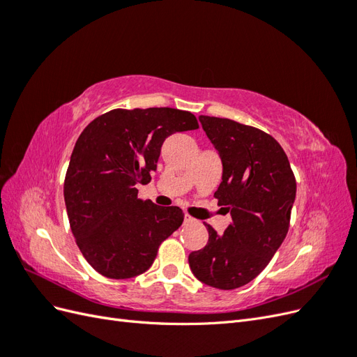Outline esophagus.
Wrapping results in <instances>:
<instances>
[{
	"label": "esophagus",
	"instance_id": "obj_1",
	"mask_svg": "<svg viewBox=\"0 0 357 357\" xmlns=\"http://www.w3.org/2000/svg\"><path fill=\"white\" fill-rule=\"evenodd\" d=\"M185 223L186 225H190V223H195V219L192 218V215H189V214H185Z\"/></svg>",
	"mask_w": 357,
	"mask_h": 357
}]
</instances>
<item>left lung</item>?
<instances>
[{
    "label": "left lung",
    "instance_id": "1",
    "mask_svg": "<svg viewBox=\"0 0 357 357\" xmlns=\"http://www.w3.org/2000/svg\"><path fill=\"white\" fill-rule=\"evenodd\" d=\"M199 122L223 164L214 198L232 222L223 235L205 223L208 243L189 255V265L199 282L231 290L261 274L284 241L296 180L269 134L223 117L199 116Z\"/></svg>",
    "mask_w": 357,
    "mask_h": 357
}]
</instances>
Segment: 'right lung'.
I'll return each instance as SVG.
<instances>
[{"label":"right lung","mask_w":357,"mask_h":357,"mask_svg":"<svg viewBox=\"0 0 357 357\" xmlns=\"http://www.w3.org/2000/svg\"><path fill=\"white\" fill-rule=\"evenodd\" d=\"M190 112L114 109L86 126L63 181L70 228L88 264L104 277L131 278L152 266L160 243L185 219L178 207L138 198L156 171L162 143L198 129Z\"/></svg>","instance_id":"obj_1"}]
</instances>
